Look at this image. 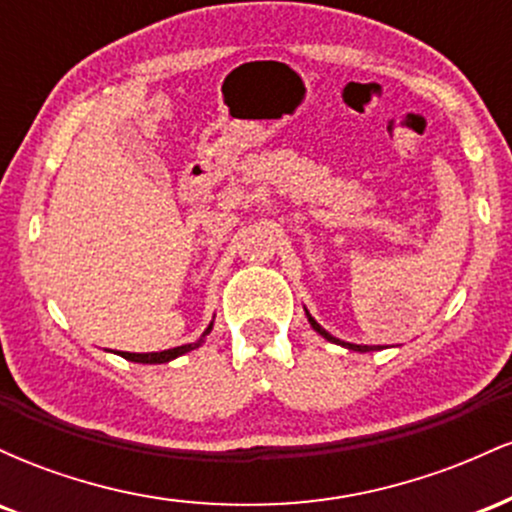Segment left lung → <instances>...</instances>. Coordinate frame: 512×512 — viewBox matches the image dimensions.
Masks as SVG:
<instances>
[{
	"label": "left lung",
	"mask_w": 512,
	"mask_h": 512,
	"mask_svg": "<svg viewBox=\"0 0 512 512\" xmlns=\"http://www.w3.org/2000/svg\"><path fill=\"white\" fill-rule=\"evenodd\" d=\"M305 315H308V322H310V327H313V330L317 332V334H322V337L327 339V342H332V344H342L344 349H351V351H361V354H366V351H373V346H363V344H349V342H342V339H337V337H332L330 332L325 330V327H320L315 322V317L308 313V310H305Z\"/></svg>",
	"instance_id": "1"
}]
</instances>
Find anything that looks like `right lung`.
<instances>
[{
	"label": "right lung",
	"mask_w": 512,
	"mask_h": 512,
	"mask_svg": "<svg viewBox=\"0 0 512 512\" xmlns=\"http://www.w3.org/2000/svg\"><path fill=\"white\" fill-rule=\"evenodd\" d=\"M211 327H214V322L204 330L202 337L197 339V342L192 344H182V346H175V349H168V351H154V354H129V351H122V358H127V361H134V363H168L173 361V358H178L182 354H187V351L197 349V346L204 344V339H207V334L211 332Z\"/></svg>",
	"instance_id": "add662e5"
}]
</instances>
